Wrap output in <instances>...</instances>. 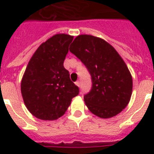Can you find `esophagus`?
<instances>
[{"instance_id": "1", "label": "esophagus", "mask_w": 154, "mask_h": 154, "mask_svg": "<svg viewBox=\"0 0 154 154\" xmlns=\"http://www.w3.org/2000/svg\"><path fill=\"white\" fill-rule=\"evenodd\" d=\"M75 85H76L77 86L80 87V82H78V81H77V82H75Z\"/></svg>"}]
</instances>
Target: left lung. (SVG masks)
<instances>
[{
  "label": "left lung",
  "mask_w": 154,
  "mask_h": 154,
  "mask_svg": "<svg viewBox=\"0 0 154 154\" xmlns=\"http://www.w3.org/2000/svg\"><path fill=\"white\" fill-rule=\"evenodd\" d=\"M69 51L91 75V90L84 96L89 111L101 118H109L122 112L131 97L133 79L114 48L99 37L79 35Z\"/></svg>",
  "instance_id": "1"
}]
</instances>
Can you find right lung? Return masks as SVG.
Listing matches in <instances>:
<instances>
[{"mask_svg": "<svg viewBox=\"0 0 154 154\" xmlns=\"http://www.w3.org/2000/svg\"><path fill=\"white\" fill-rule=\"evenodd\" d=\"M72 39L64 33L53 36L38 47L26 67L21 94L28 110L39 119L60 117L79 94L63 65Z\"/></svg>", "mask_w": 154, "mask_h": 154, "instance_id": "1", "label": "right lung"}]
</instances>
